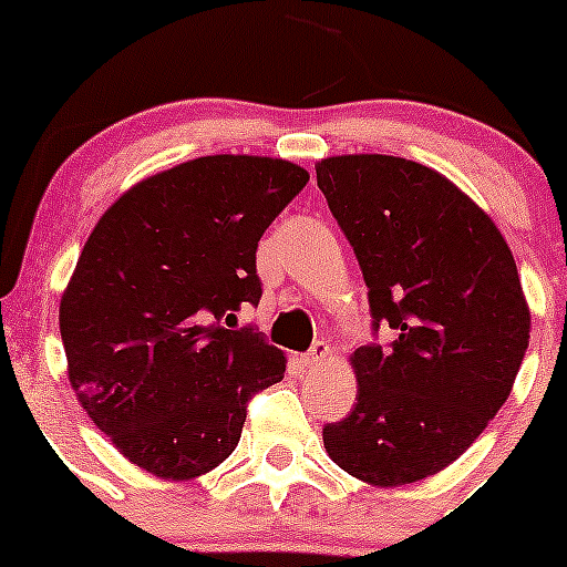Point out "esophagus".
Here are the masks:
<instances>
[{
    "instance_id": "obj_1",
    "label": "esophagus",
    "mask_w": 567,
    "mask_h": 567,
    "mask_svg": "<svg viewBox=\"0 0 567 567\" xmlns=\"http://www.w3.org/2000/svg\"><path fill=\"white\" fill-rule=\"evenodd\" d=\"M301 359H305L307 368H318V364H323L326 359H329V342H326V340H318L316 346H312L310 351H307L305 357H301Z\"/></svg>"
}]
</instances>
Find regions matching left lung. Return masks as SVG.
<instances>
[{
	"label": "left lung",
	"instance_id": "left-lung-1",
	"mask_svg": "<svg viewBox=\"0 0 567 567\" xmlns=\"http://www.w3.org/2000/svg\"><path fill=\"white\" fill-rule=\"evenodd\" d=\"M316 173L373 331L394 334L351 357L357 405L323 425L326 453L370 485L416 483L461 458L513 390L529 346L516 260L488 214L425 164L359 153Z\"/></svg>",
	"mask_w": 567,
	"mask_h": 567
}]
</instances>
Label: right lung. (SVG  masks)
<instances>
[{"instance_id": "right-lung-1", "label": "right lung", "mask_w": 567, "mask_h": 567, "mask_svg": "<svg viewBox=\"0 0 567 567\" xmlns=\"http://www.w3.org/2000/svg\"><path fill=\"white\" fill-rule=\"evenodd\" d=\"M310 175L282 158L203 156L145 177L101 216L60 301L68 379L131 463L164 480L219 466L285 357L251 326L255 251Z\"/></svg>"}]
</instances>
